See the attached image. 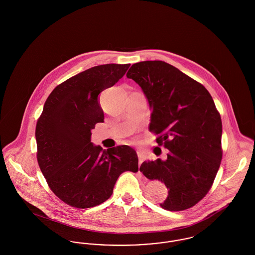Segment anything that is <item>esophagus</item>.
Segmentation results:
<instances>
[{
	"mask_svg": "<svg viewBox=\"0 0 255 255\" xmlns=\"http://www.w3.org/2000/svg\"><path fill=\"white\" fill-rule=\"evenodd\" d=\"M137 157H138V163L141 164L143 162V160H144V157H143L142 153L141 152H137Z\"/></svg>",
	"mask_w": 255,
	"mask_h": 255,
	"instance_id": "esophagus-1",
	"label": "esophagus"
}]
</instances>
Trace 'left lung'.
Segmentation results:
<instances>
[{
    "label": "left lung",
    "instance_id": "1",
    "mask_svg": "<svg viewBox=\"0 0 255 255\" xmlns=\"http://www.w3.org/2000/svg\"><path fill=\"white\" fill-rule=\"evenodd\" d=\"M126 76L148 99L149 131L157 135L158 146L169 150L166 160L143 161L139 171L169 189L162 208L188 209L208 193L221 164L220 113L204 86L163 61L135 63Z\"/></svg>",
    "mask_w": 255,
    "mask_h": 255
}]
</instances>
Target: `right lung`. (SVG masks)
I'll return each mask as SVG.
<instances>
[{"label":"right lung","instance_id":"1","mask_svg":"<svg viewBox=\"0 0 255 255\" xmlns=\"http://www.w3.org/2000/svg\"><path fill=\"white\" fill-rule=\"evenodd\" d=\"M130 64L93 67L54 88L35 129L37 161L51 191L76 208H90L108 200L118 178L137 172L133 148L103 150L91 142L92 130L104 122L98 95L115 85Z\"/></svg>","mask_w":255,"mask_h":255}]
</instances>
